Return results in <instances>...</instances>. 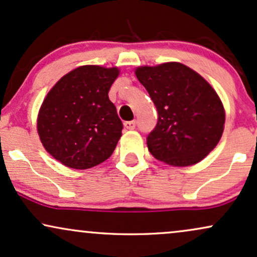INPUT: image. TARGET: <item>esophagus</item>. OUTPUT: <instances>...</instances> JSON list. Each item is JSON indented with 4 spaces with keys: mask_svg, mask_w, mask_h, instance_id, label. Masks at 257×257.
Returning a JSON list of instances; mask_svg holds the SVG:
<instances>
[{
    "mask_svg": "<svg viewBox=\"0 0 257 257\" xmlns=\"http://www.w3.org/2000/svg\"><path fill=\"white\" fill-rule=\"evenodd\" d=\"M124 126L126 129H134L137 126V120H128V122H124Z\"/></svg>",
    "mask_w": 257,
    "mask_h": 257,
    "instance_id": "obj_1",
    "label": "esophagus"
}]
</instances>
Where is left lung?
<instances>
[{"mask_svg": "<svg viewBox=\"0 0 257 257\" xmlns=\"http://www.w3.org/2000/svg\"><path fill=\"white\" fill-rule=\"evenodd\" d=\"M135 74L158 111V122L147 137L154 158L174 166H189L205 158L224 131L225 111L217 92L177 62L140 67Z\"/></svg>", "mask_w": 257, "mask_h": 257, "instance_id": "1", "label": "left lung"}]
</instances>
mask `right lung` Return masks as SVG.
Segmentation results:
<instances>
[{
  "label": "right lung",
  "instance_id": "obj_1",
  "mask_svg": "<svg viewBox=\"0 0 257 257\" xmlns=\"http://www.w3.org/2000/svg\"><path fill=\"white\" fill-rule=\"evenodd\" d=\"M117 68L83 66L62 78L43 101L37 128L45 150L72 169H89L115 151L123 123L111 103Z\"/></svg>",
  "mask_w": 257,
  "mask_h": 257
}]
</instances>
